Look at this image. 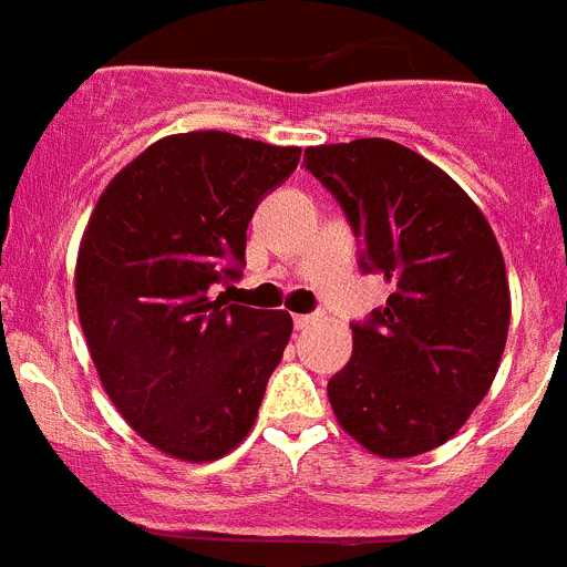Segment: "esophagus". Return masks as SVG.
Segmentation results:
<instances>
[{
	"mask_svg": "<svg viewBox=\"0 0 567 567\" xmlns=\"http://www.w3.org/2000/svg\"><path fill=\"white\" fill-rule=\"evenodd\" d=\"M320 315H295V327L298 329H309L312 323H318Z\"/></svg>",
	"mask_w": 567,
	"mask_h": 567,
	"instance_id": "obj_1",
	"label": "esophagus"
}]
</instances>
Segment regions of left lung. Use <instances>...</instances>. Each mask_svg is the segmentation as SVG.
Segmentation results:
<instances>
[{
    "label": "left lung",
    "mask_w": 567,
    "mask_h": 567,
    "mask_svg": "<svg viewBox=\"0 0 567 567\" xmlns=\"http://www.w3.org/2000/svg\"><path fill=\"white\" fill-rule=\"evenodd\" d=\"M303 162L363 244V272L392 284L329 380L334 417L378 457L432 452L460 432L503 360L511 292L494 229L454 178L389 138L307 147Z\"/></svg>",
    "instance_id": "1"
}]
</instances>
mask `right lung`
<instances>
[{
	"instance_id": "add662e5",
	"label": "right lung",
	"mask_w": 567,
	"mask_h": 567,
	"mask_svg": "<svg viewBox=\"0 0 567 567\" xmlns=\"http://www.w3.org/2000/svg\"><path fill=\"white\" fill-rule=\"evenodd\" d=\"M300 147L221 130L167 135L115 175L84 229L76 307L104 392L158 452L209 463L247 437L292 334L289 312L227 303L247 227Z\"/></svg>"
}]
</instances>
